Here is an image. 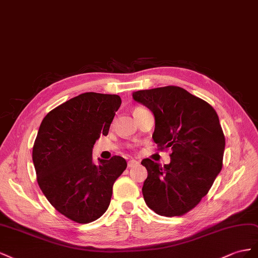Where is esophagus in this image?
Returning a JSON list of instances; mask_svg holds the SVG:
<instances>
[{"label":"esophagus","instance_id":"34e87169","mask_svg":"<svg viewBox=\"0 0 258 258\" xmlns=\"http://www.w3.org/2000/svg\"><path fill=\"white\" fill-rule=\"evenodd\" d=\"M138 164V161H136V160H130L128 162H127V166L128 167H134V166H136Z\"/></svg>","mask_w":258,"mask_h":258}]
</instances>
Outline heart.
Returning <instances> with one entry per match:
<instances>
[{
  "label": "heart",
  "instance_id": "obj_1",
  "mask_svg": "<svg viewBox=\"0 0 258 258\" xmlns=\"http://www.w3.org/2000/svg\"><path fill=\"white\" fill-rule=\"evenodd\" d=\"M141 108H142V107H137V108H135L134 110H137V109H141Z\"/></svg>",
  "mask_w": 258,
  "mask_h": 258
}]
</instances>
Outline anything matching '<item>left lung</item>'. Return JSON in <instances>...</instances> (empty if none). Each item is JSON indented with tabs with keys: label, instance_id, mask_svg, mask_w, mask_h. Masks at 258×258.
Listing matches in <instances>:
<instances>
[{
	"label": "left lung",
	"instance_id": "1",
	"mask_svg": "<svg viewBox=\"0 0 258 258\" xmlns=\"http://www.w3.org/2000/svg\"><path fill=\"white\" fill-rule=\"evenodd\" d=\"M133 98L154 114L152 138L159 149H172L170 164L142 161L148 172L145 202L161 216H181L207 196L223 167L225 135L218 115L209 102L179 86L137 91Z\"/></svg>",
	"mask_w": 258,
	"mask_h": 258
}]
</instances>
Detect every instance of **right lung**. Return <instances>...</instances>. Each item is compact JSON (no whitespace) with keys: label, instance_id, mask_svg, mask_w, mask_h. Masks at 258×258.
Segmentation results:
<instances>
[{"label":"right lung","instance_id":"obj_1","mask_svg":"<svg viewBox=\"0 0 258 258\" xmlns=\"http://www.w3.org/2000/svg\"><path fill=\"white\" fill-rule=\"evenodd\" d=\"M117 95L84 93L44 117L32 149L36 180L48 202L79 224L98 219L107 211L112 187L127 166L122 157L93 164V146L108 135Z\"/></svg>","mask_w":258,"mask_h":258}]
</instances>
